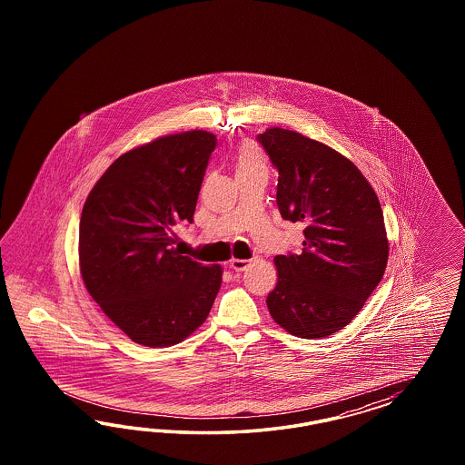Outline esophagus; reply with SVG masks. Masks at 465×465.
<instances>
[{"mask_svg": "<svg viewBox=\"0 0 465 465\" xmlns=\"http://www.w3.org/2000/svg\"><path fill=\"white\" fill-rule=\"evenodd\" d=\"M249 266H251V261H245V259H232V261H230V268L233 269V271H237V272L245 271Z\"/></svg>", "mask_w": 465, "mask_h": 465, "instance_id": "1", "label": "esophagus"}]
</instances>
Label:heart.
I'll use <instances>...</instances> for the list:
<instances>
[{"label": "heart", "mask_w": 465, "mask_h": 465, "mask_svg": "<svg viewBox=\"0 0 465 465\" xmlns=\"http://www.w3.org/2000/svg\"><path fill=\"white\" fill-rule=\"evenodd\" d=\"M233 167H235L237 177L251 172L266 170V156L253 141H243L233 158Z\"/></svg>", "instance_id": "1"}]
</instances>
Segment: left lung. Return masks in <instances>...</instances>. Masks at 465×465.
I'll return each mask as SVG.
<instances>
[{"mask_svg":"<svg viewBox=\"0 0 465 465\" xmlns=\"http://www.w3.org/2000/svg\"><path fill=\"white\" fill-rule=\"evenodd\" d=\"M257 141L278 170L284 220L305 223L300 255H276L269 313L296 338H327L351 322L381 282L389 242L379 197L358 167L321 141L271 127Z\"/></svg>","mask_w":465,"mask_h":465,"instance_id":"obj_1","label":"left lung"}]
</instances>
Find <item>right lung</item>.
<instances>
[{"mask_svg":"<svg viewBox=\"0 0 465 465\" xmlns=\"http://www.w3.org/2000/svg\"><path fill=\"white\" fill-rule=\"evenodd\" d=\"M216 136L185 131L119 156L94 185L80 220L88 293L127 338L167 348L191 336L222 286L220 266L181 255L173 226L189 222Z\"/></svg>","mask_w":465,"mask_h":465,"instance_id":"right-lung-1","label":"right lung"}]
</instances>
